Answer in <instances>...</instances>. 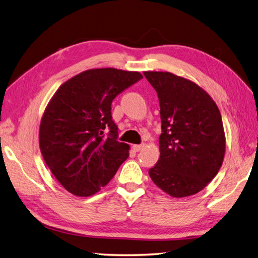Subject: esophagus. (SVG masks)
Listing matches in <instances>:
<instances>
[{
  "label": "esophagus",
  "instance_id": "34e87169",
  "mask_svg": "<svg viewBox=\"0 0 258 258\" xmlns=\"http://www.w3.org/2000/svg\"><path fill=\"white\" fill-rule=\"evenodd\" d=\"M144 149V144H138V145H133V150L135 152H140Z\"/></svg>",
  "mask_w": 258,
  "mask_h": 258
}]
</instances>
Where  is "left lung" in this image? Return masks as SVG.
<instances>
[{"mask_svg": "<svg viewBox=\"0 0 258 258\" xmlns=\"http://www.w3.org/2000/svg\"><path fill=\"white\" fill-rule=\"evenodd\" d=\"M161 108V156L149 174L173 197L199 193L216 176L225 154V134L216 103L189 80L169 72H144Z\"/></svg>", "mask_w": 258, "mask_h": 258, "instance_id": "obj_1", "label": "left lung"}]
</instances>
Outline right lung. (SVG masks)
Instances as JSON below:
<instances>
[{"instance_id": "obj_1", "label": "right lung", "mask_w": 258, "mask_h": 258, "mask_svg": "<svg viewBox=\"0 0 258 258\" xmlns=\"http://www.w3.org/2000/svg\"><path fill=\"white\" fill-rule=\"evenodd\" d=\"M143 79L139 72L93 69L59 86L43 114L40 149L63 187L76 196L97 193L113 178L130 146L117 141L111 105Z\"/></svg>"}]
</instances>
